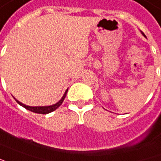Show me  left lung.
Wrapping results in <instances>:
<instances>
[{
	"instance_id": "left-lung-1",
	"label": "left lung",
	"mask_w": 161,
	"mask_h": 161,
	"mask_svg": "<svg viewBox=\"0 0 161 161\" xmlns=\"http://www.w3.org/2000/svg\"><path fill=\"white\" fill-rule=\"evenodd\" d=\"M143 35H144V33H143ZM144 36H145V35H144Z\"/></svg>"
}]
</instances>
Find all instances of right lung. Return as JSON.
<instances>
[{"label": "right lung", "mask_w": 161, "mask_h": 161, "mask_svg": "<svg viewBox=\"0 0 161 161\" xmlns=\"http://www.w3.org/2000/svg\"><path fill=\"white\" fill-rule=\"evenodd\" d=\"M67 92H68V90H67L66 92H65V93L64 95L62 96V98L59 101H58L56 104H53L52 106H45V107H30V106H26L25 104L21 103L20 101H18L17 99H16V101L17 103L19 104L20 106L22 107H24L25 108H26L27 110H30L31 112L33 113H36V114H49V113L53 112L54 110H56L62 104L63 102V100L65 99V97H66V94H67Z\"/></svg>", "instance_id": "add662e5"}]
</instances>
